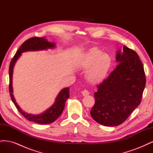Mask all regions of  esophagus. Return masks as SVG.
<instances>
[{
  "instance_id": "obj_1",
  "label": "esophagus",
  "mask_w": 153,
  "mask_h": 153,
  "mask_svg": "<svg viewBox=\"0 0 153 153\" xmlns=\"http://www.w3.org/2000/svg\"><path fill=\"white\" fill-rule=\"evenodd\" d=\"M82 94L84 96H87V95L89 94V92L87 90H84V91H83L82 92Z\"/></svg>"
}]
</instances>
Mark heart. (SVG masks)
<instances>
[{
    "label": "heart",
    "mask_w": 153,
    "mask_h": 153,
    "mask_svg": "<svg viewBox=\"0 0 153 153\" xmlns=\"http://www.w3.org/2000/svg\"><path fill=\"white\" fill-rule=\"evenodd\" d=\"M112 65V60L107 53L97 48H91L78 61V66L86 69V80L91 84L103 81L108 75Z\"/></svg>",
    "instance_id": "1"
}]
</instances>
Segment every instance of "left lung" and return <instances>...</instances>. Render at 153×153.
Instances as JSON below:
<instances>
[{
    "instance_id": "8db88e82",
    "label": "left lung",
    "mask_w": 153,
    "mask_h": 153,
    "mask_svg": "<svg viewBox=\"0 0 153 153\" xmlns=\"http://www.w3.org/2000/svg\"><path fill=\"white\" fill-rule=\"evenodd\" d=\"M116 68L97 86L92 117L106 126H116L124 123L140 105L146 85L143 64L135 51L124 46L118 50Z\"/></svg>"
}]
</instances>
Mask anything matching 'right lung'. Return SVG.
<instances>
[{"label":"right lung","instance_id":"right-lung-1","mask_svg":"<svg viewBox=\"0 0 153 153\" xmlns=\"http://www.w3.org/2000/svg\"><path fill=\"white\" fill-rule=\"evenodd\" d=\"M55 47V43L49 42L45 37L43 38H38L34 37L25 41L22 45L20 48L18 50L15 56L13 58L11 62H10V69H9V75H10V96L13 102L16 106L18 110L21 113V114L25 117L29 121L34 122L41 124H50L54 122L60 115L64 109L66 101L69 97V88L66 87L61 90L57 94L53 104L45 112L39 114H28L23 110L19 105H18L13 93V68L15 66L16 61L21 56L22 53L29 52V51H40V50H47L48 49L54 48Z\"/></svg>","mask_w":153,"mask_h":153}]
</instances>
